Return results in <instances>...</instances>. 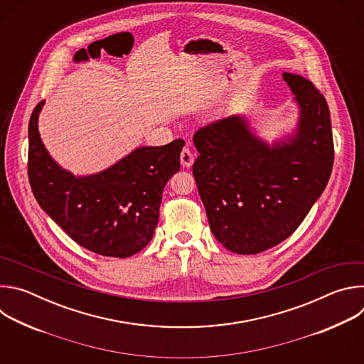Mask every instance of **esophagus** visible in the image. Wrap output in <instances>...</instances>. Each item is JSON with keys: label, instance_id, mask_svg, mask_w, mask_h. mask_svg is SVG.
Segmentation results:
<instances>
[{"label": "esophagus", "instance_id": "34e87169", "mask_svg": "<svg viewBox=\"0 0 364 364\" xmlns=\"http://www.w3.org/2000/svg\"><path fill=\"white\" fill-rule=\"evenodd\" d=\"M193 160H194V155L193 152L190 151V148L184 146L181 154H180V161L183 164V167H190L193 164Z\"/></svg>", "mask_w": 364, "mask_h": 364}]
</instances>
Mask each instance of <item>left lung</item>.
I'll return each mask as SVG.
<instances>
[{
  "mask_svg": "<svg viewBox=\"0 0 364 364\" xmlns=\"http://www.w3.org/2000/svg\"><path fill=\"white\" fill-rule=\"evenodd\" d=\"M299 105L289 142L269 146L240 117L201 127L193 174L215 237L230 252L255 255L289 237L324 191L334 142L327 100L313 82L284 73Z\"/></svg>",
  "mask_w": 364,
  "mask_h": 364,
  "instance_id": "8db88e82",
  "label": "left lung"
}]
</instances>
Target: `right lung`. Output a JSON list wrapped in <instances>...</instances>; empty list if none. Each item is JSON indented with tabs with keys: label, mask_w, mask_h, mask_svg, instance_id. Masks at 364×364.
Listing matches in <instances>:
<instances>
[{
	"label": "right lung",
	"mask_w": 364,
	"mask_h": 364,
	"mask_svg": "<svg viewBox=\"0 0 364 364\" xmlns=\"http://www.w3.org/2000/svg\"><path fill=\"white\" fill-rule=\"evenodd\" d=\"M37 103L28 124V181L41 209L77 245L102 256L128 257L152 239L163 190L180 170L183 139L141 146L111 168L89 177L62 170L37 129Z\"/></svg>",
	"instance_id": "right-lung-1"
}]
</instances>
